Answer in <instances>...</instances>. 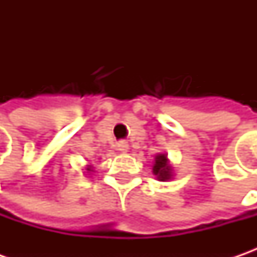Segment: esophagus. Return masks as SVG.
Segmentation results:
<instances>
[{"label": "esophagus", "mask_w": 257, "mask_h": 257, "mask_svg": "<svg viewBox=\"0 0 257 257\" xmlns=\"http://www.w3.org/2000/svg\"><path fill=\"white\" fill-rule=\"evenodd\" d=\"M117 147H118V150H120V152H127V150H128V147H130V146H128V143H127V142H118V143H117Z\"/></svg>", "instance_id": "obj_1"}]
</instances>
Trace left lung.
Returning a JSON list of instances; mask_svg holds the SVG:
<instances>
[{
    "label": "left lung",
    "instance_id": "8db88e82",
    "mask_svg": "<svg viewBox=\"0 0 257 257\" xmlns=\"http://www.w3.org/2000/svg\"><path fill=\"white\" fill-rule=\"evenodd\" d=\"M153 174L160 182H169L170 179H173V169L169 164L167 154H157L154 157Z\"/></svg>",
    "mask_w": 257,
    "mask_h": 257
}]
</instances>
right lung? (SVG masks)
Listing matches in <instances>:
<instances>
[{
	"instance_id": "right-lung-1",
	"label": "right lung",
	"mask_w": 257,
	"mask_h": 257,
	"mask_svg": "<svg viewBox=\"0 0 257 257\" xmlns=\"http://www.w3.org/2000/svg\"><path fill=\"white\" fill-rule=\"evenodd\" d=\"M85 170H87V172H91V167H90V166H88V167H87V169H85Z\"/></svg>"
}]
</instances>
